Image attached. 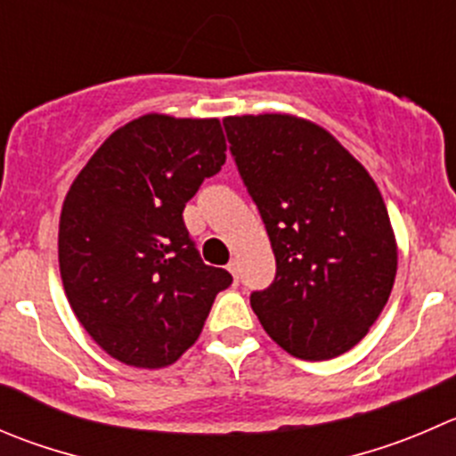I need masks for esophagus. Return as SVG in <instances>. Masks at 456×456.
<instances>
[{"label":"esophagus","instance_id":"obj_1","mask_svg":"<svg viewBox=\"0 0 456 456\" xmlns=\"http://www.w3.org/2000/svg\"><path fill=\"white\" fill-rule=\"evenodd\" d=\"M227 269H229V272H232L233 281H236V282H238V263H236V260H232V263H229V265H227Z\"/></svg>","mask_w":456,"mask_h":456}]
</instances>
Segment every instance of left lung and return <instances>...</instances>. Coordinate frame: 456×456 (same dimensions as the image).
<instances>
[{
	"label": "left lung",
	"mask_w": 456,
	"mask_h": 456,
	"mask_svg": "<svg viewBox=\"0 0 456 456\" xmlns=\"http://www.w3.org/2000/svg\"><path fill=\"white\" fill-rule=\"evenodd\" d=\"M276 276L251 309L282 350L327 361L368 334L390 298L396 242L368 171L327 131L291 116L224 118Z\"/></svg>",
	"instance_id": "8db88e82"
}]
</instances>
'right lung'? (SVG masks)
<instances>
[{"label":"right lung","mask_w":456,"mask_h":456,"mask_svg":"<svg viewBox=\"0 0 456 456\" xmlns=\"http://www.w3.org/2000/svg\"><path fill=\"white\" fill-rule=\"evenodd\" d=\"M218 120L144 116L93 153L66 193L60 272L84 330L113 359L165 368L200 336L227 269L200 258L184 205L224 165Z\"/></svg>","instance_id":"right-lung-1"}]
</instances>
